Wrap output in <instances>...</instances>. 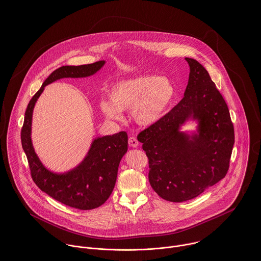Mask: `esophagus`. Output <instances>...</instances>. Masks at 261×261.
Wrapping results in <instances>:
<instances>
[{
    "label": "esophagus",
    "instance_id": "34e87169",
    "mask_svg": "<svg viewBox=\"0 0 261 261\" xmlns=\"http://www.w3.org/2000/svg\"><path fill=\"white\" fill-rule=\"evenodd\" d=\"M128 145L132 148H137L139 146V142L135 137H129L128 138Z\"/></svg>",
    "mask_w": 261,
    "mask_h": 261
}]
</instances>
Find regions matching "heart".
<instances>
[{
  "label": "heart",
  "mask_w": 261,
  "mask_h": 261,
  "mask_svg": "<svg viewBox=\"0 0 261 261\" xmlns=\"http://www.w3.org/2000/svg\"><path fill=\"white\" fill-rule=\"evenodd\" d=\"M174 96L169 78L142 75L116 82L110 91L111 100L101 99L99 109L112 121H121V112H130L138 124L149 126L162 118Z\"/></svg>",
  "instance_id": "obj_1"
}]
</instances>
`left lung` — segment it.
<instances>
[{
    "label": "left lung",
    "instance_id": "8db88e82",
    "mask_svg": "<svg viewBox=\"0 0 261 261\" xmlns=\"http://www.w3.org/2000/svg\"><path fill=\"white\" fill-rule=\"evenodd\" d=\"M185 59L190 74L184 97L138 136L149 159L150 186L161 198L177 203L196 198L223 179L234 145L223 96L202 64ZM189 119L198 122L192 135L179 130Z\"/></svg>",
    "mask_w": 261,
    "mask_h": 261
}]
</instances>
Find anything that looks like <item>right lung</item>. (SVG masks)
<instances>
[{"label": "right lung", "instance_id": "right-lung-1", "mask_svg": "<svg viewBox=\"0 0 261 261\" xmlns=\"http://www.w3.org/2000/svg\"><path fill=\"white\" fill-rule=\"evenodd\" d=\"M105 64L106 61L101 60L86 65L62 66L54 70L30 100L21 130L22 147L35 184L58 202L80 210L97 208L111 196L116 182L120 160L127 150V134L119 132L112 136L94 139L86 156L77 167L68 172L57 174L44 167L33 148L32 115L35 103L46 85L61 78L91 76Z\"/></svg>", "mask_w": 261, "mask_h": 261}]
</instances>
